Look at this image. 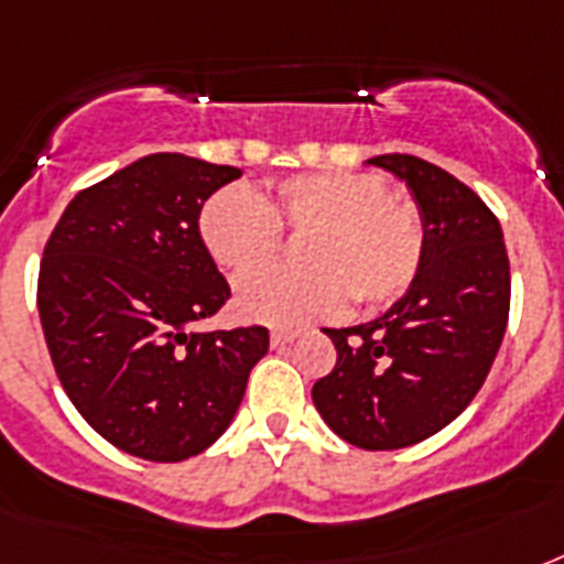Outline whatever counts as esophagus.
Masks as SVG:
<instances>
[{
	"instance_id": "1",
	"label": "esophagus",
	"mask_w": 564,
	"mask_h": 564,
	"mask_svg": "<svg viewBox=\"0 0 564 564\" xmlns=\"http://www.w3.org/2000/svg\"><path fill=\"white\" fill-rule=\"evenodd\" d=\"M295 336H299V330H286V327H278V330H272V345H274V348H283V345H290Z\"/></svg>"
}]
</instances>
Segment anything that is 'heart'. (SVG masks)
Listing matches in <instances>:
<instances>
[{
    "label": "heart",
    "instance_id": "obj_1",
    "mask_svg": "<svg viewBox=\"0 0 564 564\" xmlns=\"http://www.w3.org/2000/svg\"><path fill=\"white\" fill-rule=\"evenodd\" d=\"M283 234L304 237V269H278L239 283V316L265 325H307L343 304L377 310L410 292L427 257L419 204L389 193L375 172H301L269 195L221 187L198 210V237L234 281L278 260Z\"/></svg>",
    "mask_w": 564,
    "mask_h": 564
}]
</instances>
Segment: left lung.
Wrapping results in <instances>:
<instances>
[{"instance_id":"1","label":"left lung","mask_w":564,"mask_h":564,"mask_svg":"<svg viewBox=\"0 0 564 564\" xmlns=\"http://www.w3.org/2000/svg\"><path fill=\"white\" fill-rule=\"evenodd\" d=\"M369 163L406 181L427 225L421 274L383 316L327 327L336 366L313 403L336 436L366 451L424 442L474 401L509 318V257L498 216L451 172L412 154Z\"/></svg>"}]
</instances>
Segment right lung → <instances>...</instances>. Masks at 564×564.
Here are the masks:
<instances>
[{
    "mask_svg": "<svg viewBox=\"0 0 564 564\" xmlns=\"http://www.w3.org/2000/svg\"><path fill=\"white\" fill-rule=\"evenodd\" d=\"M239 175L149 154L75 195L43 248L37 310L57 380L101 438L140 459L210 447L269 351L263 325L195 330L230 299L198 210Z\"/></svg>",
    "mask_w": 564,
    "mask_h": 564,
    "instance_id": "1",
    "label": "right lung"
}]
</instances>
